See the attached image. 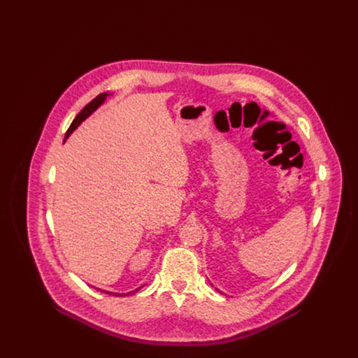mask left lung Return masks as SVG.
<instances>
[{"mask_svg": "<svg viewBox=\"0 0 358 358\" xmlns=\"http://www.w3.org/2000/svg\"><path fill=\"white\" fill-rule=\"evenodd\" d=\"M217 290H218V289H217ZM218 292H220V293H222V292H221V290H218Z\"/></svg>", "mask_w": 358, "mask_h": 358, "instance_id": "1", "label": "left lung"}]
</instances>
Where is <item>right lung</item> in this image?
I'll list each match as a JSON object with an SVG mask.
<instances>
[{
  "label": "right lung",
  "mask_w": 358,
  "mask_h": 358,
  "mask_svg": "<svg viewBox=\"0 0 358 358\" xmlns=\"http://www.w3.org/2000/svg\"><path fill=\"white\" fill-rule=\"evenodd\" d=\"M109 94H110V93H100L99 96H96V97L90 101V103H87V105L80 110V113L73 119L72 124L69 126V129H68V131H66V134H65V140L79 127V124H80L83 120H86L94 110H97L100 105H103V101L106 100V97H108ZM96 289L100 290V292H103V293H108V294H113V296H126V294H131V293L138 292V290L141 289V286L137 287V289H134V290H131V292H129V293H115V292H109V290H101V289H99V287H96Z\"/></svg>",
  "instance_id": "1"
}]
</instances>
